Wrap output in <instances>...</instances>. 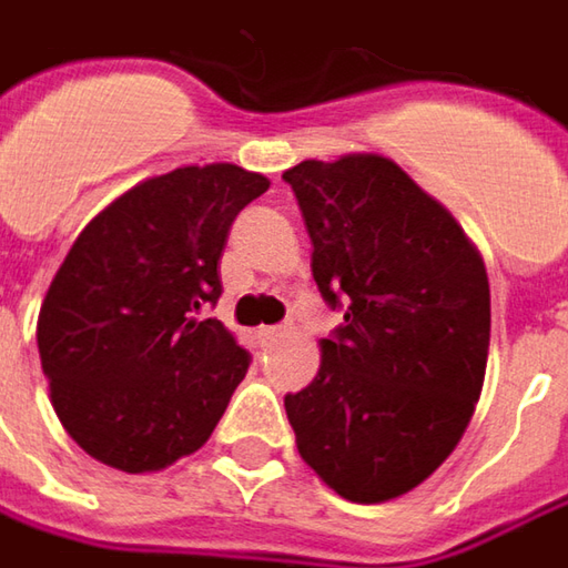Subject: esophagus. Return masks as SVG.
<instances>
[{
    "instance_id": "34e87169",
    "label": "esophagus",
    "mask_w": 568,
    "mask_h": 568,
    "mask_svg": "<svg viewBox=\"0 0 568 568\" xmlns=\"http://www.w3.org/2000/svg\"><path fill=\"white\" fill-rule=\"evenodd\" d=\"M283 333V326H257V333H254V339L261 345H270L276 336Z\"/></svg>"
}]
</instances>
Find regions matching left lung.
<instances>
[{
  "instance_id": "left-lung-1",
  "label": "left lung",
  "mask_w": 568,
  "mask_h": 568,
  "mask_svg": "<svg viewBox=\"0 0 568 568\" xmlns=\"http://www.w3.org/2000/svg\"><path fill=\"white\" fill-rule=\"evenodd\" d=\"M283 179L314 245V283L345 311L317 377L285 396L298 453L352 503L399 497L440 468L475 415L487 270L449 210L393 160H304Z\"/></svg>"
}]
</instances>
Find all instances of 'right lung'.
Returning <instances> with one entry per match:
<instances>
[{
    "label": "right lung",
    "instance_id": "add662e5",
    "mask_svg": "<svg viewBox=\"0 0 568 568\" xmlns=\"http://www.w3.org/2000/svg\"><path fill=\"white\" fill-rule=\"evenodd\" d=\"M270 182L232 163L148 179L71 245L37 321L52 408L88 456L160 471L201 449L251 355L201 307L220 302L235 216Z\"/></svg>",
    "mask_w": 568,
    "mask_h": 568
}]
</instances>
